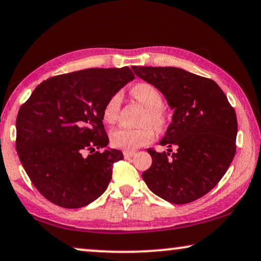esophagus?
<instances>
[{
    "mask_svg": "<svg viewBox=\"0 0 261 261\" xmlns=\"http://www.w3.org/2000/svg\"><path fill=\"white\" fill-rule=\"evenodd\" d=\"M135 155V152H132V150H124L123 152V156L124 159H129L132 156Z\"/></svg>",
    "mask_w": 261,
    "mask_h": 261,
    "instance_id": "esophagus-1",
    "label": "esophagus"
}]
</instances>
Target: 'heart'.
<instances>
[{
	"instance_id": "1",
	"label": "heart",
	"mask_w": 261,
	"mask_h": 261,
	"mask_svg": "<svg viewBox=\"0 0 261 261\" xmlns=\"http://www.w3.org/2000/svg\"><path fill=\"white\" fill-rule=\"evenodd\" d=\"M130 95L146 107L142 123L150 124L156 130H162L167 124V114L164 109V96L154 85L141 82L132 87ZM121 107V95L113 94L102 108V119L106 123L113 124L119 119ZM154 139V130L150 126L141 128L119 127L111 133L113 147L123 150H134L149 143Z\"/></svg>"
}]
</instances>
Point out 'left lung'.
<instances>
[{
    "label": "left lung",
    "instance_id": "1",
    "mask_svg": "<svg viewBox=\"0 0 261 261\" xmlns=\"http://www.w3.org/2000/svg\"><path fill=\"white\" fill-rule=\"evenodd\" d=\"M132 69L154 85L174 109L161 146L148 148L152 166L142 173L150 191L175 205L195 201L208 193L225 175L236 155V111L213 80L175 67ZM172 146L177 150L172 153Z\"/></svg>",
    "mask_w": 261,
    "mask_h": 261
}]
</instances>
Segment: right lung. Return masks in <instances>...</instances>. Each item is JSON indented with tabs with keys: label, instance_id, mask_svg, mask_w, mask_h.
<instances>
[{
	"label": "right lung",
	"instance_id": "obj_1",
	"mask_svg": "<svg viewBox=\"0 0 261 261\" xmlns=\"http://www.w3.org/2000/svg\"><path fill=\"white\" fill-rule=\"evenodd\" d=\"M133 79L129 67L56 75L41 82L21 106L16 119L18 158L49 201L80 208L108 187L113 165L123 154L118 149L101 152L109 141L102 108Z\"/></svg>",
	"mask_w": 261,
	"mask_h": 261
}]
</instances>
